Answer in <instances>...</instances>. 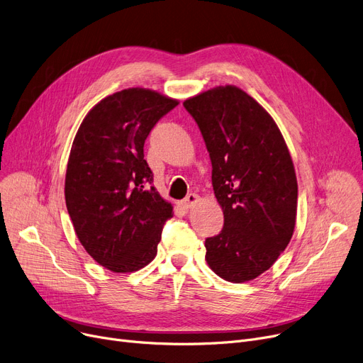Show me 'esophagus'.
<instances>
[{
  "label": "esophagus",
  "instance_id": "34e87169",
  "mask_svg": "<svg viewBox=\"0 0 363 363\" xmlns=\"http://www.w3.org/2000/svg\"><path fill=\"white\" fill-rule=\"evenodd\" d=\"M200 200V197L197 196V194H194V193H189L184 200H182V207L184 208H186V211H188V208H191L197 201Z\"/></svg>",
  "mask_w": 363,
  "mask_h": 363
}]
</instances>
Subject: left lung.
Returning a JSON list of instances; mask_svg holds the SVG:
<instances>
[{
	"label": "left lung",
	"instance_id": "8db88e82",
	"mask_svg": "<svg viewBox=\"0 0 363 363\" xmlns=\"http://www.w3.org/2000/svg\"><path fill=\"white\" fill-rule=\"evenodd\" d=\"M184 107L201 130L223 211L222 231L206 238V262L225 281H252L294 233L297 178L289 147L271 114L234 85L204 91Z\"/></svg>",
	"mask_w": 363,
	"mask_h": 363
}]
</instances>
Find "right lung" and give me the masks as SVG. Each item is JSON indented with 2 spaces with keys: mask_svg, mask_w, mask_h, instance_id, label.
<instances>
[{
  "mask_svg": "<svg viewBox=\"0 0 363 363\" xmlns=\"http://www.w3.org/2000/svg\"><path fill=\"white\" fill-rule=\"evenodd\" d=\"M145 88L114 92L82 121L67 162L65 197L86 253L113 272H135L157 255L174 207L151 185L144 143L178 106Z\"/></svg>",
  "mask_w": 363,
  "mask_h": 363,
  "instance_id": "add662e5",
  "label": "right lung"
}]
</instances>
